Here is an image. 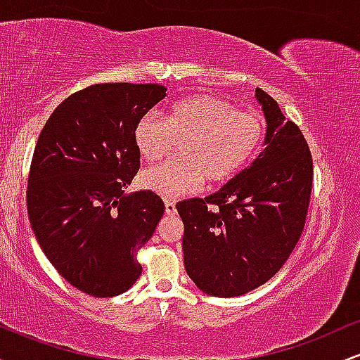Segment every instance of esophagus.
<instances>
[{"label":"esophagus","instance_id":"34e87169","mask_svg":"<svg viewBox=\"0 0 360 360\" xmlns=\"http://www.w3.org/2000/svg\"><path fill=\"white\" fill-rule=\"evenodd\" d=\"M164 203H166V213L167 214H174L176 213V200H172V198H166V200H164Z\"/></svg>","mask_w":360,"mask_h":360}]
</instances>
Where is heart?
Segmentation results:
<instances>
[{
  "mask_svg": "<svg viewBox=\"0 0 360 360\" xmlns=\"http://www.w3.org/2000/svg\"><path fill=\"white\" fill-rule=\"evenodd\" d=\"M264 139L260 115L208 94L186 96L169 106L166 122L148 113L135 125V147L147 162L164 159L181 142L179 159L147 169L140 181L162 196L193 193L205 179L225 184L257 157Z\"/></svg>",
  "mask_w": 360,
  "mask_h": 360,
  "instance_id": "1",
  "label": "heart"
}]
</instances>
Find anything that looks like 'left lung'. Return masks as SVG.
I'll use <instances>...</instances> for the list:
<instances>
[{
  "label": "left lung",
  "mask_w": 360,
  "mask_h": 360,
  "mask_svg": "<svg viewBox=\"0 0 360 360\" xmlns=\"http://www.w3.org/2000/svg\"><path fill=\"white\" fill-rule=\"evenodd\" d=\"M255 98L266 115V148L220 191L176 205L186 272L218 298L267 283L298 243L308 213L313 159L307 140L266 91L257 88Z\"/></svg>",
  "instance_id": "obj_1"
}]
</instances>
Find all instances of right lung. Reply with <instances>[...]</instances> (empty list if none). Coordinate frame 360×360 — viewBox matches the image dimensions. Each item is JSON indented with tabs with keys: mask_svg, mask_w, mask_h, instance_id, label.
<instances>
[{
	"mask_svg": "<svg viewBox=\"0 0 360 360\" xmlns=\"http://www.w3.org/2000/svg\"><path fill=\"white\" fill-rule=\"evenodd\" d=\"M166 91L93 84L65 98L37 140L27 188L32 230L62 278L94 298L134 286L139 250L166 210L150 189L125 193L140 167L135 125Z\"/></svg>",
	"mask_w": 360,
	"mask_h": 360,
	"instance_id": "1",
	"label": "right lung"
}]
</instances>
